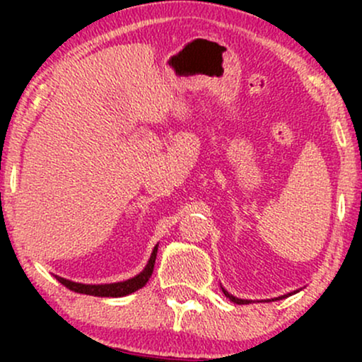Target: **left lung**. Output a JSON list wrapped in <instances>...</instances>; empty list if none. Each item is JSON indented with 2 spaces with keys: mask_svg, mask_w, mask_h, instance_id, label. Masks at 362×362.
<instances>
[{
  "mask_svg": "<svg viewBox=\"0 0 362 362\" xmlns=\"http://www.w3.org/2000/svg\"><path fill=\"white\" fill-rule=\"evenodd\" d=\"M156 250L158 247H155V250H153V257L151 260H149V264L146 265V269H144L143 272L139 274V276L132 277V279H129L126 282H115V284H80V282H73V281H68V279H62V277H56L57 281L61 282L62 286H66L68 289L74 291V293H81V294H90V296H127V294L134 293V291H138L143 288V286H146V282L149 281V277H151L153 274V265H155V259H156Z\"/></svg>",
  "mask_w": 362,
  "mask_h": 362,
  "instance_id": "8db88e82",
  "label": "left lung"
}]
</instances>
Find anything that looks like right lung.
<instances>
[{
  "label": "right lung",
  "instance_id": "right-lung-1",
  "mask_svg": "<svg viewBox=\"0 0 362 362\" xmlns=\"http://www.w3.org/2000/svg\"><path fill=\"white\" fill-rule=\"evenodd\" d=\"M228 296H230V294H228ZM289 296H291V294H289ZM230 300H231V301H235V303H238V305H247V303H248V301H245V300H238V298H233V296H231Z\"/></svg>",
  "mask_w": 362,
  "mask_h": 362
}]
</instances>
